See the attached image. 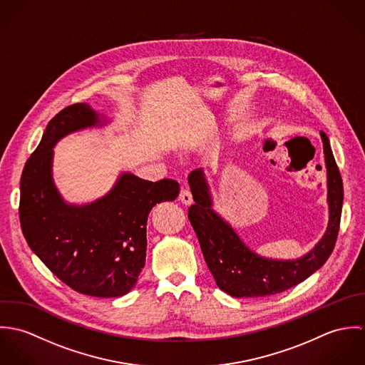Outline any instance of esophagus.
Returning <instances> with one entry per match:
<instances>
[{"label":"esophagus","instance_id":"esophagus-1","mask_svg":"<svg viewBox=\"0 0 365 365\" xmlns=\"http://www.w3.org/2000/svg\"><path fill=\"white\" fill-rule=\"evenodd\" d=\"M178 200H180L182 204H185V205H191V204H192V194H191V191H190L187 187H182L181 191H180Z\"/></svg>","mask_w":365,"mask_h":365}]
</instances>
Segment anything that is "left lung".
<instances>
[{"label":"left lung","instance_id":"obj_1","mask_svg":"<svg viewBox=\"0 0 365 365\" xmlns=\"http://www.w3.org/2000/svg\"><path fill=\"white\" fill-rule=\"evenodd\" d=\"M327 170L329 223L326 233L308 255L297 260H271L252 252L232 226L212 209L208 182L201 168L190 177L194 205L188 219L197 233L204 259L216 285L235 298H259L284 292L305 281L330 257L340 227L343 181L329 138L320 132Z\"/></svg>","mask_w":365,"mask_h":365}]
</instances>
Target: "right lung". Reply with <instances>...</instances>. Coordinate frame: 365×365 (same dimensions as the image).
Returning <instances> with one entry per match:
<instances>
[{
    "label": "right lung",
    "instance_id": "1",
    "mask_svg": "<svg viewBox=\"0 0 365 365\" xmlns=\"http://www.w3.org/2000/svg\"><path fill=\"white\" fill-rule=\"evenodd\" d=\"M98 116L88 104H73L51 119L21 175L19 220L29 247L58 279L80 294L115 298L135 287L145 267L150 210L174 201L180 184L123 173L103 198L66 204L53 182V148L71 132L100 125Z\"/></svg>",
    "mask_w": 365,
    "mask_h": 365
}]
</instances>
